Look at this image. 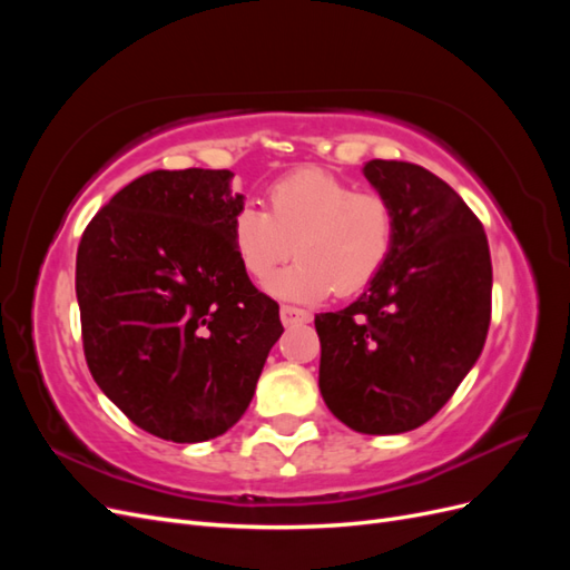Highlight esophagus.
Here are the masks:
<instances>
[{
	"mask_svg": "<svg viewBox=\"0 0 570 570\" xmlns=\"http://www.w3.org/2000/svg\"><path fill=\"white\" fill-rule=\"evenodd\" d=\"M281 321L285 327H292V325L308 323L312 321V314L304 312V308H297V306H281Z\"/></svg>",
	"mask_w": 570,
	"mask_h": 570,
	"instance_id": "obj_1",
	"label": "esophagus"
}]
</instances>
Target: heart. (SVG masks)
Masks as SVG:
<instances>
[{"instance_id":"obj_1","label":"heart","mask_w":570,"mask_h":570,"mask_svg":"<svg viewBox=\"0 0 570 570\" xmlns=\"http://www.w3.org/2000/svg\"><path fill=\"white\" fill-rule=\"evenodd\" d=\"M394 206L321 168L297 170L268 189V212L243 206L230 220L239 266L262 281L292 254L297 262L273 273L266 292L285 302H318L371 285L394 249Z\"/></svg>"}]
</instances>
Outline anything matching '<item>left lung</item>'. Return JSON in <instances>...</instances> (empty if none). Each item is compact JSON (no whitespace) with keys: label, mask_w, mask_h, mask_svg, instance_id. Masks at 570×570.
I'll use <instances>...</instances> for the list:
<instances>
[{"label":"left lung","mask_w":570,"mask_h":570,"mask_svg":"<svg viewBox=\"0 0 570 570\" xmlns=\"http://www.w3.org/2000/svg\"><path fill=\"white\" fill-rule=\"evenodd\" d=\"M364 176L394 206V249L340 312L318 314V387L364 435H400L450 402L485 347L492 262L485 230L423 166L373 159Z\"/></svg>","instance_id":"left-lung-1"}]
</instances>
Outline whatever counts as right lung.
Masks as SVG:
<instances>
[{
  "mask_svg": "<svg viewBox=\"0 0 570 570\" xmlns=\"http://www.w3.org/2000/svg\"><path fill=\"white\" fill-rule=\"evenodd\" d=\"M233 170H151L85 228L82 347L99 390L147 433L195 444L247 411L283 335L278 304L239 266Z\"/></svg>",
  "mask_w": 570,
  "mask_h": 570,
  "instance_id": "1",
  "label": "right lung"
}]
</instances>
